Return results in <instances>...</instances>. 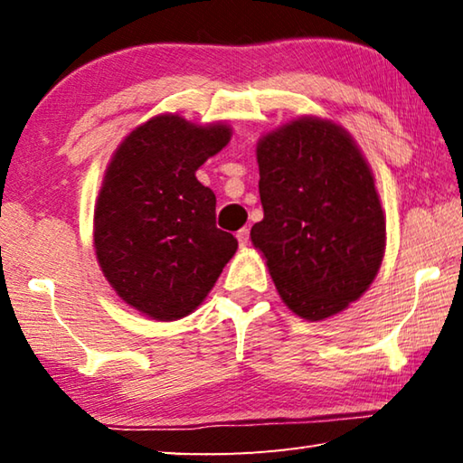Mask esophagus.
Listing matches in <instances>:
<instances>
[{"instance_id":"1","label":"esophagus","mask_w":463,"mask_h":463,"mask_svg":"<svg viewBox=\"0 0 463 463\" xmlns=\"http://www.w3.org/2000/svg\"><path fill=\"white\" fill-rule=\"evenodd\" d=\"M237 241H239L241 247H247V242H249V229H241V231L237 232Z\"/></svg>"}]
</instances>
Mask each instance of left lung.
I'll return each mask as SVG.
<instances>
[{
	"instance_id": "1",
	"label": "left lung",
	"mask_w": 463,
	"mask_h": 463,
	"mask_svg": "<svg viewBox=\"0 0 463 463\" xmlns=\"http://www.w3.org/2000/svg\"><path fill=\"white\" fill-rule=\"evenodd\" d=\"M263 221L250 229L286 307L323 320L362 296L383 260L373 174L339 124L302 116L260 138Z\"/></svg>"
}]
</instances>
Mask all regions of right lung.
<instances>
[{
  "mask_svg": "<svg viewBox=\"0 0 463 463\" xmlns=\"http://www.w3.org/2000/svg\"><path fill=\"white\" fill-rule=\"evenodd\" d=\"M229 124L155 116L122 140L93 213L101 271L124 302L155 320L194 312L237 250L216 229V195L195 171L229 145Z\"/></svg>",
  "mask_w": 463,
  "mask_h": 463,
  "instance_id": "add662e5",
  "label": "right lung"
}]
</instances>
